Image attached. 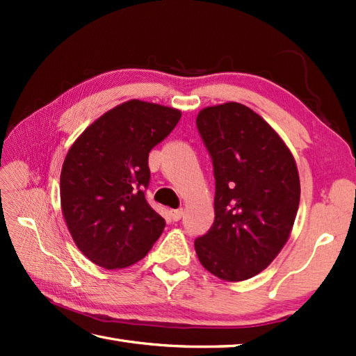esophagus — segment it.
Returning <instances> with one entry per match:
<instances>
[{"label":"esophagus","mask_w":356,"mask_h":356,"mask_svg":"<svg viewBox=\"0 0 356 356\" xmlns=\"http://www.w3.org/2000/svg\"><path fill=\"white\" fill-rule=\"evenodd\" d=\"M170 214H171V218L174 222H179L184 216V209H174V211H171Z\"/></svg>","instance_id":"34e87169"}]
</instances>
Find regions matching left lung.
Listing matches in <instances>:
<instances>
[{
  "mask_svg": "<svg viewBox=\"0 0 356 356\" xmlns=\"http://www.w3.org/2000/svg\"><path fill=\"white\" fill-rule=\"evenodd\" d=\"M197 130L213 161L214 223L194 241L203 268L226 282L266 269L289 238L300 203L293 156L245 105L203 108Z\"/></svg>",
  "mask_w": 356,
  "mask_h": 356,
  "instance_id": "1",
  "label": "left lung"
}]
</instances>
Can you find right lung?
<instances>
[{"label": "right lung", "mask_w": 356, "mask_h": 356, "mask_svg": "<svg viewBox=\"0 0 356 356\" xmlns=\"http://www.w3.org/2000/svg\"><path fill=\"white\" fill-rule=\"evenodd\" d=\"M180 116L176 108L128 101L95 120L67 153L63 214L79 251L97 266H130L161 237L165 220L145 199L148 154Z\"/></svg>", "instance_id": "obj_1"}]
</instances>
